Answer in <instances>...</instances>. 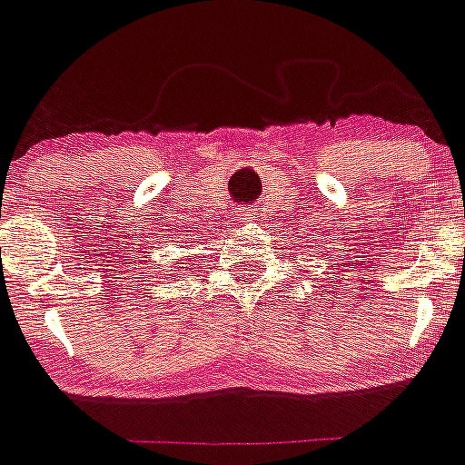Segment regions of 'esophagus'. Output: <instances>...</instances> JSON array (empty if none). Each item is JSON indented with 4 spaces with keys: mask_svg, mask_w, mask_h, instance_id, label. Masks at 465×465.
Returning a JSON list of instances; mask_svg holds the SVG:
<instances>
[{
    "mask_svg": "<svg viewBox=\"0 0 465 465\" xmlns=\"http://www.w3.org/2000/svg\"><path fill=\"white\" fill-rule=\"evenodd\" d=\"M255 216H258V212H255L253 207H242L240 214H237V219H242V221H253Z\"/></svg>",
    "mask_w": 465,
    "mask_h": 465,
    "instance_id": "34e87169",
    "label": "esophagus"
}]
</instances>
